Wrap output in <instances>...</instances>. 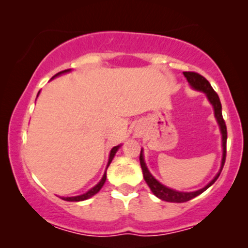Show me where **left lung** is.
I'll list each match as a JSON object with an SVG mask.
<instances>
[{
    "label": "left lung",
    "instance_id": "left-lung-1",
    "mask_svg": "<svg viewBox=\"0 0 248 248\" xmlns=\"http://www.w3.org/2000/svg\"><path fill=\"white\" fill-rule=\"evenodd\" d=\"M184 77L186 78L187 82L193 88L195 91H199V92L205 93L207 100L210 101V104L212 105L213 110H215V118L217 120L219 124V129H220L221 133V147H223V156H221V164L220 169L217 172V175L213 177V179L210 183H207L205 186L202 187V189L196 190V191L191 192H184V191H177V190H173L171 187H168L163 184L160 183L154 176L150 173L149 170H148L146 162H144V156H143V149H141L140 154V164L142 168V172H143V178L148 184V186L150 187L152 192L156 196L157 198L162 199V201L170 202V203H184V202L190 201V199L197 197L198 195L203 193L206 189H209L210 186L217 181V178L220 175L221 169H223L224 163H225V157H226V140H227V130H226V124H225V121L223 119V114H221V104L220 100H219V96L217 93L215 92L210 82L204 78L203 76L198 75L196 72H183Z\"/></svg>",
    "mask_w": 248,
    "mask_h": 248
}]
</instances>
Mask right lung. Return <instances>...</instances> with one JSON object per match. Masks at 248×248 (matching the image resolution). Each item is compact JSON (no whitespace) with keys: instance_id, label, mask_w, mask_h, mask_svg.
Returning <instances> with one entry per match:
<instances>
[{"instance_id":"add662e5","label":"right lung","mask_w":248,"mask_h":248,"mask_svg":"<svg viewBox=\"0 0 248 248\" xmlns=\"http://www.w3.org/2000/svg\"><path fill=\"white\" fill-rule=\"evenodd\" d=\"M70 71H71V70H65V71H62V72L57 73L56 76H53V77H52V79H53V78H56V77L61 76V75H64V73H67V72H70ZM38 94H39V92H38ZM38 94H37V96H38ZM120 147H121V144H119V146H115V147H113L112 149H110V153H109V157H108L107 167H106V171H107V168H108V166H109V164H110V162H112L113 158H114L115 154H116V152H118V150H119V148H120ZM106 171H105L104 176H102V178L100 179V182H99V183L96 184V186H93L92 189H90V190H88L87 192L82 193V195H79V196H73V197H61V198H62V199H64V201H67V202H81V201H86V199L91 198V197H93V196H94L95 193H98L99 191H100V189H101V187L104 186L105 182H106Z\"/></svg>"}]
</instances>
